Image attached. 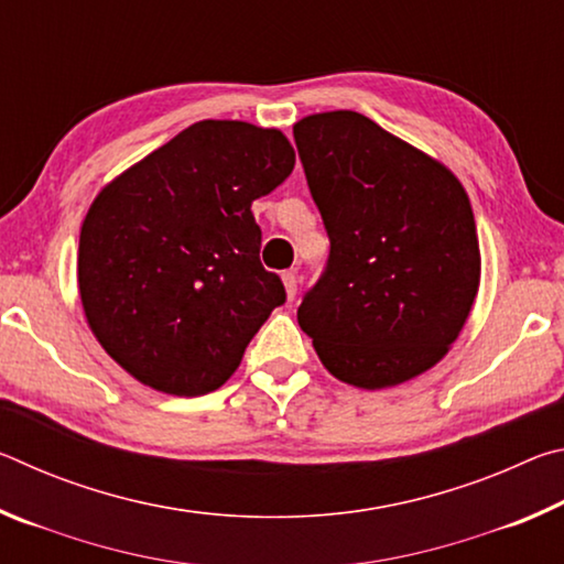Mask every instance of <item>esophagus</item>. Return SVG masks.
<instances>
[{
  "mask_svg": "<svg viewBox=\"0 0 564 564\" xmlns=\"http://www.w3.org/2000/svg\"><path fill=\"white\" fill-rule=\"evenodd\" d=\"M283 285H285V295H289V301H293L295 293H299V273L285 271L283 273Z\"/></svg>",
  "mask_w": 564,
  "mask_h": 564,
  "instance_id": "1",
  "label": "esophagus"
}]
</instances>
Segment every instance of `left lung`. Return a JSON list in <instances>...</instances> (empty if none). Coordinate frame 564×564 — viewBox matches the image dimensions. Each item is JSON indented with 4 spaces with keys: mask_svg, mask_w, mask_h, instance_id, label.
<instances>
[{
    "mask_svg": "<svg viewBox=\"0 0 564 564\" xmlns=\"http://www.w3.org/2000/svg\"><path fill=\"white\" fill-rule=\"evenodd\" d=\"M293 139L326 226V271L299 323L343 383H405L460 336L480 283L460 181L356 111L305 117Z\"/></svg>",
    "mask_w": 564,
    "mask_h": 564,
    "instance_id": "obj_1",
    "label": "left lung"
}]
</instances>
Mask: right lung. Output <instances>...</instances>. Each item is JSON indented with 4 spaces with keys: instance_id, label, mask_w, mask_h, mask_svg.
<instances>
[{
    "instance_id": "1",
    "label": "right lung",
    "mask_w": 564,
    "mask_h": 564,
    "mask_svg": "<svg viewBox=\"0 0 564 564\" xmlns=\"http://www.w3.org/2000/svg\"><path fill=\"white\" fill-rule=\"evenodd\" d=\"M281 131L198 121L94 198L79 236V293L104 350L144 386L196 398L231 378L285 303L263 269L256 198L291 176Z\"/></svg>"
}]
</instances>
